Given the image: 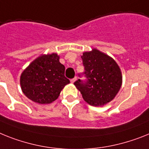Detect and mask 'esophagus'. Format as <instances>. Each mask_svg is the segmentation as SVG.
<instances>
[{"instance_id":"esophagus-1","label":"esophagus","mask_w":149,"mask_h":149,"mask_svg":"<svg viewBox=\"0 0 149 149\" xmlns=\"http://www.w3.org/2000/svg\"><path fill=\"white\" fill-rule=\"evenodd\" d=\"M77 77H74V78H73V79H71V80H70V82H72V83H73V82H74L75 81L77 80Z\"/></svg>"}]
</instances>
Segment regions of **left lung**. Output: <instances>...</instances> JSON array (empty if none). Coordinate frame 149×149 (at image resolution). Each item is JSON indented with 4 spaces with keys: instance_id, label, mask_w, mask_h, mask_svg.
<instances>
[{
    "instance_id": "left-lung-1",
    "label": "left lung",
    "mask_w": 149,
    "mask_h": 149,
    "mask_svg": "<svg viewBox=\"0 0 149 149\" xmlns=\"http://www.w3.org/2000/svg\"><path fill=\"white\" fill-rule=\"evenodd\" d=\"M85 71L74 85L90 105L102 106L114 98L122 85L119 66L109 56L98 50L84 52L82 57Z\"/></svg>"
}]
</instances>
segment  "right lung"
I'll use <instances>...</instances> for the list:
<instances>
[{"label": "right lung", "instance_id": "1", "mask_svg": "<svg viewBox=\"0 0 149 149\" xmlns=\"http://www.w3.org/2000/svg\"><path fill=\"white\" fill-rule=\"evenodd\" d=\"M57 54H44L32 61L21 74L20 86L25 95L38 104L55 101L70 80Z\"/></svg>", "mask_w": 149, "mask_h": 149}]
</instances>
